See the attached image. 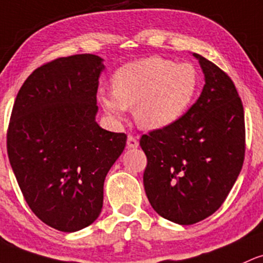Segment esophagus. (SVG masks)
Returning <instances> with one entry per match:
<instances>
[{"label": "esophagus", "instance_id": "1", "mask_svg": "<svg viewBox=\"0 0 263 263\" xmlns=\"http://www.w3.org/2000/svg\"><path fill=\"white\" fill-rule=\"evenodd\" d=\"M127 147H128V148H137L138 147L137 137H135L134 135H128V137H127Z\"/></svg>", "mask_w": 263, "mask_h": 263}]
</instances>
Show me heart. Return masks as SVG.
Segmentation results:
<instances>
[{"label": "heart", "mask_w": 263, "mask_h": 263, "mask_svg": "<svg viewBox=\"0 0 263 263\" xmlns=\"http://www.w3.org/2000/svg\"><path fill=\"white\" fill-rule=\"evenodd\" d=\"M200 87V74L192 63H176L160 56L129 62L115 73L114 93H100L108 116L121 121L135 106L141 127L160 129L183 116Z\"/></svg>", "instance_id": "obj_1"}]
</instances>
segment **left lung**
I'll return each mask as SVG.
<instances>
[{
  "label": "left lung",
  "instance_id": "left-lung-1",
  "mask_svg": "<svg viewBox=\"0 0 263 263\" xmlns=\"http://www.w3.org/2000/svg\"><path fill=\"white\" fill-rule=\"evenodd\" d=\"M204 74L200 97L180 120L148 135L143 186L160 216L193 224L215 213L229 196L245 160L242 101L229 74L193 53Z\"/></svg>",
  "mask_w": 263,
  "mask_h": 263
}]
</instances>
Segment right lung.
<instances>
[{"mask_svg": "<svg viewBox=\"0 0 263 263\" xmlns=\"http://www.w3.org/2000/svg\"><path fill=\"white\" fill-rule=\"evenodd\" d=\"M102 61L82 53L40 66L11 114L7 154L22 195L40 220L62 232L96 221L106 175L126 146L125 134L96 122Z\"/></svg>", "mask_w": 263, "mask_h": 263, "instance_id": "right-lung-1", "label": "right lung"}]
</instances>
